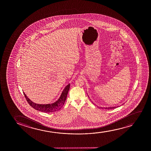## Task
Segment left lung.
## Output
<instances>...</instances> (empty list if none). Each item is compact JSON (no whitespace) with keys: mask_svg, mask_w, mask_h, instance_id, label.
<instances>
[{"mask_svg":"<svg viewBox=\"0 0 151 151\" xmlns=\"http://www.w3.org/2000/svg\"><path fill=\"white\" fill-rule=\"evenodd\" d=\"M101 108H105V109H114V108H116V107H101Z\"/></svg>","mask_w":151,"mask_h":151,"instance_id":"left-lung-1","label":"left lung"}]
</instances>
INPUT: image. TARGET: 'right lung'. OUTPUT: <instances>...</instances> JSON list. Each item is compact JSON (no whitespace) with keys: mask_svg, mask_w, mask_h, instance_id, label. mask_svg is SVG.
I'll return each instance as SVG.
<instances>
[{"mask_svg":"<svg viewBox=\"0 0 151 151\" xmlns=\"http://www.w3.org/2000/svg\"><path fill=\"white\" fill-rule=\"evenodd\" d=\"M70 87V84L67 85L62 91L59 99L54 103L49 104H38L35 103L33 101H31L29 98H28L24 92V94L26 99L27 100V102L33 108L40 111L50 113V112L57 111L62 108V106L64 105L65 101H66L67 95L69 91Z\"/></svg>","mask_w":151,"mask_h":151,"instance_id":"add662e5","label":"right lung"}]
</instances>
